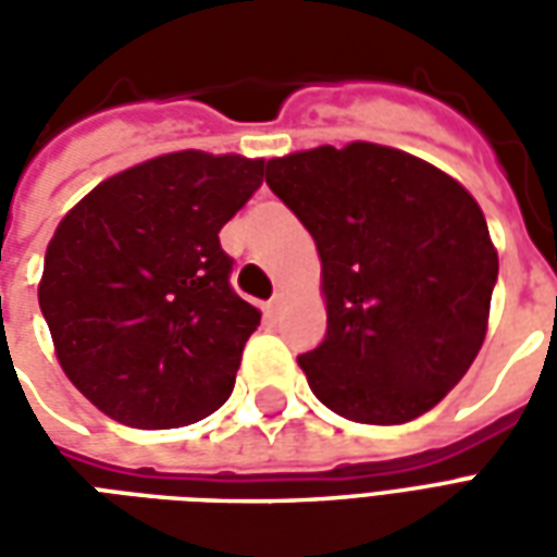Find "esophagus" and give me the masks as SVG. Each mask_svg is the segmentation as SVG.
<instances>
[{
	"mask_svg": "<svg viewBox=\"0 0 557 557\" xmlns=\"http://www.w3.org/2000/svg\"><path fill=\"white\" fill-rule=\"evenodd\" d=\"M280 307H283V295H274V298H271V301H268V315H274L280 310Z\"/></svg>",
	"mask_w": 557,
	"mask_h": 557,
	"instance_id": "obj_1",
	"label": "esophagus"
}]
</instances>
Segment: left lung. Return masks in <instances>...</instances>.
<instances>
[{
    "mask_svg": "<svg viewBox=\"0 0 557 557\" xmlns=\"http://www.w3.org/2000/svg\"><path fill=\"white\" fill-rule=\"evenodd\" d=\"M265 182L322 259L327 331L298 358L319 403L379 426L438 406L478 358L498 280L474 196L375 143L268 160Z\"/></svg>",
    "mask_w": 557,
    "mask_h": 557,
    "instance_id": "obj_1",
    "label": "left lung"
}]
</instances>
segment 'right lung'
Here are the masks:
<instances>
[{"mask_svg":"<svg viewBox=\"0 0 557 557\" xmlns=\"http://www.w3.org/2000/svg\"><path fill=\"white\" fill-rule=\"evenodd\" d=\"M265 160L172 151L101 182L67 211L38 304L55 358L91 406L172 430L218 411L262 313L230 283L220 230Z\"/></svg>","mask_w":557,"mask_h":557,"instance_id":"1","label":"right lung"}]
</instances>
